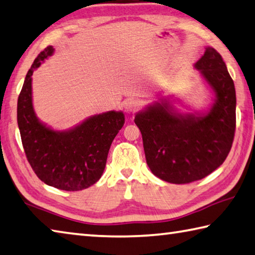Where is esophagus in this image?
Segmentation results:
<instances>
[{
  "mask_svg": "<svg viewBox=\"0 0 255 255\" xmlns=\"http://www.w3.org/2000/svg\"><path fill=\"white\" fill-rule=\"evenodd\" d=\"M139 108H140L139 101H137L135 99H130L126 103V110H127V113H129V114L136 113L137 110H139Z\"/></svg>",
  "mask_w": 255,
  "mask_h": 255,
  "instance_id": "esophagus-1",
  "label": "esophagus"
}]
</instances>
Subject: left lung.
I'll return each mask as SVG.
<instances>
[{"label": "left lung", "mask_w": 255, "mask_h": 255, "mask_svg": "<svg viewBox=\"0 0 255 255\" xmlns=\"http://www.w3.org/2000/svg\"><path fill=\"white\" fill-rule=\"evenodd\" d=\"M195 67L215 91L210 112L200 117L178 115L167 104H157L135 117L151 173L173 184L195 182L214 172L234 140L237 96L223 58L215 49L206 48Z\"/></svg>", "instance_id": "obj_1"}]
</instances>
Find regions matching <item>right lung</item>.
Wrapping results in <instances>:
<instances>
[{"label":"right lung","instance_id":"add662e5","mask_svg":"<svg viewBox=\"0 0 255 255\" xmlns=\"http://www.w3.org/2000/svg\"><path fill=\"white\" fill-rule=\"evenodd\" d=\"M53 53L49 45L27 71L17 99V125L26 159L43 183L63 191H81L104 173L109 148L125 124L122 112H108L87 119L69 131L45 127L32 106V73Z\"/></svg>","mask_w":255,"mask_h":255}]
</instances>
